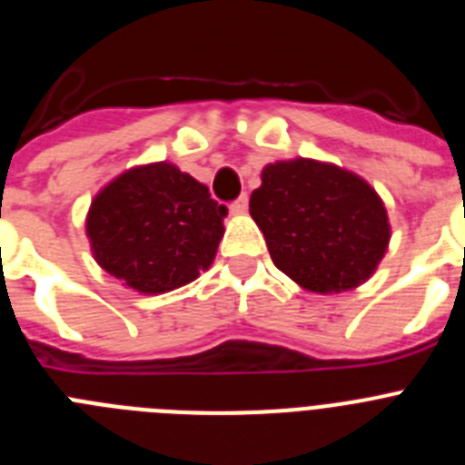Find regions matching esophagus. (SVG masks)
<instances>
[{"label": "esophagus", "mask_w": 465, "mask_h": 465, "mask_svg": "<svg viewBox=\"0 0 465 465\" xmlns=\"http://www.w3.org/2000/svg\"><path fill=\"white\" fill-rule=\"evenodd\" d=\"M246 209H249V195H246V193H244V195L237 197L235 203L230 204V212H232V213H244Z\"/></svg>", "instance_id": "esophagus-1"}]
</instances>
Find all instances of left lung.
Instances as JSON below:
<instances>
[{
  "label": "left lung",
  "instance_id": "1",
  "mask_svg": "<svg viewBox=\"0 0 465 465\" xmlns=\"http://www.w3.org/2000/svg\"><path fill=\"white\" fill-rule=\"evenodd\" d=\"M261 179L249 212L283 274L307 291L340 293L375 272L391 230L361 176L298 158L268 165Z\"/></svg>",
  "mask_w": 465,
  "mask_h": 465
}]
</instances>
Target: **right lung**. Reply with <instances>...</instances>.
<instances>
[{"label": "right lung", "instance_id": "obj_1", "mask_svg": "<svg viewBox=\"0 0 465 465\" xmlns=\"http://www.w3.org/2000/svg\"><path fill=\"white\" fill-rule=\"evenodd\" d=\"M228 209L170 163L134 167L90 204L94 261L139 293H167L212 265Z\"/></svg>", "mask_w": 465, "mask_h": 465}]
</instances>
